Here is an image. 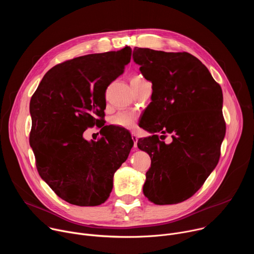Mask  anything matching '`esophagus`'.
<instances>
[{
	"instance_id": "obj_1",
	"label": "esophagus",
	"mask_w": 254,
	"mask_h": 254,
	"mask_svg": "<svg viewBox=\"0 0 254 254\" xmlns=\"http://www.w3.org/2000/svg\"><path fill=\"white\" fill-rule=\"evenodd\" d=\"M131 139L133 140V148L134 149H136V147H137V136L134 134V133H131Z\"/></svg>"
}]
</instances>
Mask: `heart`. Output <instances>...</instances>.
Here are the masks:
<instances>
[{"instance_id": "obj_1", "label": "heart", "mask_w": 254, "mask_h": 254, "mask_svg": "<svg viewBox=\"0 0 254 254\" xmlns=\"http://www.w3.org/2000/svg\"><path fill=\"white\" fill-rule=\"evenodd\" d=\"M142 82H146L142 77L135 75L131 78L130 80V84L134 85V84H140ZM136 121V115L130 112H121L118 115H116L113 120L112 123L116 126L127 128V129H131L134 127Z\"/></svg>"}]
</instances>
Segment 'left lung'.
<instances>
[{"mask_svg":"<svg viewBox=\"0 0 254 254\" xmlns=\"http://www.w3.org/2000/svg\"><path fill=\"white\" fill-rule=\"evenodd\" d=\"M133 61L152 82V102L139 127L153 133L137 147L152 160L142 192L157 205L192 197L218 164L226 126L223 94L207 67L187 52L134 47ZM170 133V144L161 141Z\"/></svg>","mask_w":254,"mask_h":254,"instance_id":"obj_1","label":"left lung"}]
</instances>
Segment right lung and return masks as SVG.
Returning a JSON list of instances; mask_svg holds the SVG:
<instances>
[{"instance_id":"add662e5","label":"right lung","mask_w":254,"mask_h":254,"mask_svg":"<svg viewBox=\"0 0 254 254\" xmlns=\"http://www.w3.org/2000/svg\"><path fill=\"white\" fill-rule=\"evenodd\" d=\"M130 56L127 46L67 60L47 72L31 98L30 144L36 167L56 195L70 204L104 203L116 171L133 146L130 133L120 127H103L97 141L83 137L87 127L102 124L105 90L124 73Z\"/></svg>"}]
</instances>
